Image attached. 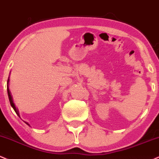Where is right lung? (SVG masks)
Instances as JSON below:
<instances>
[{"label": "right lung", "instance_id": "right-lung-1", "mask_svg": "<svg viewBox=\"0 0 159 159\" xmlns=\"http://www.w3.org/2000/svg\"><path fill=\"white\" fill-rule=\"evenodd\" d=\"M9 80L8 79V80H7V93H8V97H9V102H10V105H11V106H12V107L13 108V109L15 110V111H16V113L17 114V115H18V117H20V116H19V112H18V109H17V108L16 107V106H15L14 102H13L12 97V95H11V92H10V91H9ZM24 123H25L26 124H27L28 126H30V124H28V123L25 122V121H24Z\"/></svg>", "mask_w": 159, "mask_h": 159}]
</instances>
